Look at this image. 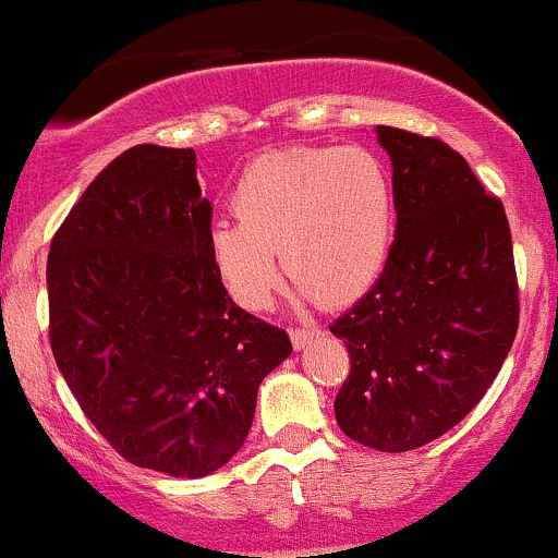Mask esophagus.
<instances>
[{
	"label": "esophagus",
	"mask_w": 558,
	"mask_h": 558,
	"mask_svg": "<svg viewBox=\"0 0 558 558\" xmlns=\"http://www.w3.org/2000/svg\"><path fill=\"white\" fill-rule=\"evenodd\" d=\"M317 336H319V327H292L290 330V338H292V343H295V349H303L306 343H312Z\"/></svg>",
	"instance_id": "34e87169"
}]
</instances>
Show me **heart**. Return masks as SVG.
I'll return each instance as SVG.
<instances>
[{
	"mask_svg": "<svg viewBox=\"0 0 558 558\" xmlns=\"http://www.w3.org/2000/svg\"><path fill=\"white\" fill-rule=\"evenodd\" d=\"M236 220H215L206 252L228 295L266 312L295 277L301 303L338 306L360 298L387 266L398 228L392 169L371 147H290L241 171L231 195Z\"/></svg>",
	"mask_w": 558,
	"mask_h": 558,
	"instance_id": "1",
	"label": "heart"
}]
</instances>
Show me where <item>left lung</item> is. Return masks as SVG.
I'll use <instances>...</instances> for the list:
<instances>
[{"mask_svg":"<svg viewBox=\"0 0 558 558\" xmlns=\"http://www.w3.org/2000/svg\"><path fill=\"white\" fill-rule=\"evenodd\" d=\"M392 160L398 228L381 277L330 325L352 354L336 422L376 451H411L484 398L519 330L502 204L449 145L376 125Z\"/></svg>","mask_w":558,"mask_h":558,"instance_id":"8db88e82","label":"left lung"}]
</instances>
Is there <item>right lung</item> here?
<instances>
[{
    "label": "right lung",
    "mask_w": 558,
    "mask_h": 558,
    "mask_svg": "<svg viewBox=\"0 0 558 558\" xmlns=\"http://www.w3.org/2000/svg\"><path fill=\"white\" fill-rule=\"evenodd\" d=\"M195 153L136 145L80 195L48 255L50 349L85 416L136 468L204 478L244 446L292 354L206 252Z\"/></svg>",
    "instance_id": "1"
}]
</instances>
